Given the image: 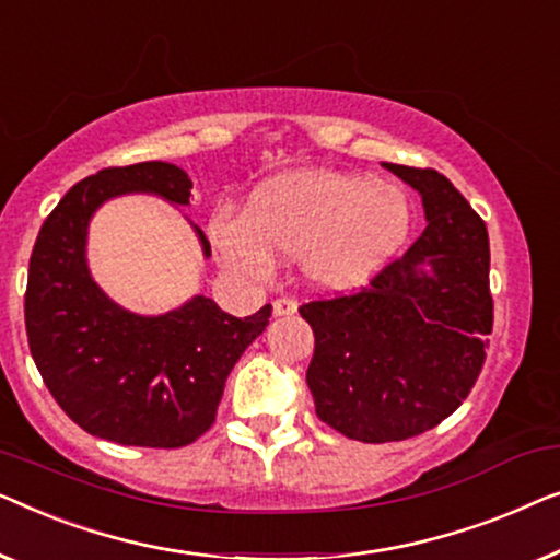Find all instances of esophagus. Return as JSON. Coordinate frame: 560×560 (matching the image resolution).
Returning a JSON list of instances; mask_svg holds the SVG:
<instances>
[{
  "mask_svg": "<svg viewBox=\"0 0 560 560\" xmlns=\"http://www.w3.org/2000/svg\"><path fill=\"white\" fill-rule=\"evenodd\" d=\"M294 312H296L294 299L281 296V299H277V302H273V317H289V314H294Z\"/></svg>",
  "mask_w": 560,
  "mask_h": 560,
  "instance_id": "1",
  "label": "esophagus"
}]
</instances>
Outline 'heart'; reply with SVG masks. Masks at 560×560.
Wrapping results in <instances>:
<instances>
[{
  "mask_svg": "<svg viewBox=\"0 0 560 560\" xmlns=\"http://www.w3.org/2000/svg\"><path fill=\"white\" fill-rule=\"evenodd\" d=\"M406 190L358 172L299 170L264 183L246 215L218 210L208 233L228 269L264 279L277 256H299V271L322 291L368 283L408 238Z\"/></svg>",
  "mask_w": 560,
  "mask_h": 560,
  "instance_id": "b5f03b06",
  "label": "heart"
}]
</instances>
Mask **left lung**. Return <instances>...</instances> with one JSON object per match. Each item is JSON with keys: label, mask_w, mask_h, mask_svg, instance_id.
Returning a JSON list of instances; mask_svg holds the SVG:
<instances>
[{"label": "left lung", "mask_w": 560, "mask_h": 560, "mask_svg": "<svg viewBox=\"0 0 560 560\" xmlns=\"http://www.w3.org/2000/svg\"><path fill=\"white\" fill-rule=\"evenodd\" d=\"M421 195V238L352 296L304 304L306 368L327 427L365 444L434 429L469 396L492 332L485 220L436 170L383 162Z\"/></svg>", "instance_id": "left-lung-1"}]
</instances>
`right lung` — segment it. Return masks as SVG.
<instances>
[{"mask_svg": "<svg viewBox=\"0 0 560 560\" xmlns=\"http://www.w3.org/2000/svg\"><path fill=\"white\" fill-rule=\"evenodd\" d=\"M190 190L187 172L170 162L101 170L70 187L37 235L25 294L30 352L62 411L93 436L124 446L190 444L212 427L228 373L269 325L271 304L241 319L202 294L164 314H139L91 277L89 225L101 205L154 195L185 208ZM190 225L210 258L208 238Z\"/></svg>", "mask_w": 560, "mask_h": 560, "instance_id": "1", "label": "right lung"}]
</instances>
